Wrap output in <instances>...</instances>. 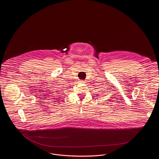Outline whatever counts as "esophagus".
Segmentation results:
<instances>
[{"instance_id": "obj_1", "label": "esophagus", "mask_w": 159, "mask_h": 159, "mask_svg": "<svg viewBox=\"0 0 159 159\" xmlns=\"http://www.w3.org/2000/svg\"><path fill=\"white\" fill-rule=\"evenodd\" d=\"M80 82L82 83H83V84H85V83H86V81H84V80H82Z\"/></svg>"}]
</instances>
